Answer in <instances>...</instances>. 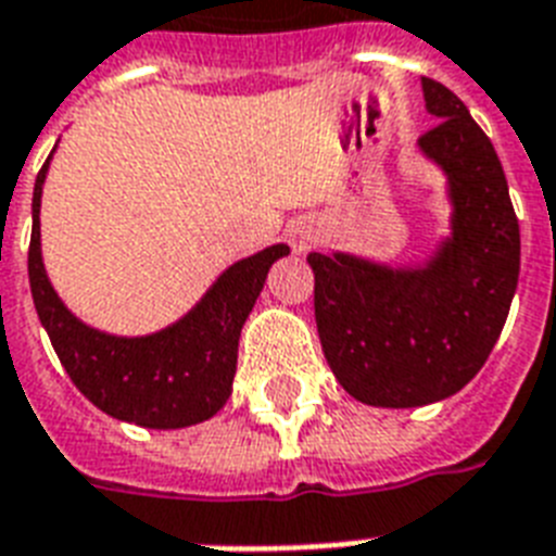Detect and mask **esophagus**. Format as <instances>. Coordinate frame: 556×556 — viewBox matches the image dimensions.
<instances>
[{
  "mask_svg": "<svg viewBox=\"0 0 556 556\" xmlns=\"http://www.w3.org/2000/svg\"><path fill=\"white\" fill-rule=\"evenodd\" d=\"M288 242H291L294 253H305L314 242H317V230H314L312 225H303V222H300V225H291V230H288Z\"/></svg>",
  "mask_w": 556,
  "mask_h": 556,
  "instance_id": "obj_1",
  "label": "esophagus"
}]
</instances>
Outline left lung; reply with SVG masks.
Listing matches in <instances>:
<instances>
[{
	"mask_svg": "<svg viewBox=\"0 0 556 556\" xmlns=\"http://www.w3.org/2000/svg\"><path fill=\"white\" fill-rule=\"evenodd\" d=\"M439 124L418 152L444 176L447 233L418 262L308 253L323 355L369 406L444 401L479 375L508 320L519 279V222L491 138L441 83L421 77Z\"/></svg>",
	"mask_w": 556,
	"mask_h": 556,
	"instance_id": "8db88e82",
	"label": "left lung"
}]
</instances>
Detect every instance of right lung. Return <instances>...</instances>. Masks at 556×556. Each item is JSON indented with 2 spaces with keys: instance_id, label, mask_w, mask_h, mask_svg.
Returning <instances> with one entry per match:
<instances>
[{
  "instance_id": "right-lung-1",
  "label": "right lung",
  "mask_w": 556,
  "mask_h": 556,
  "mask_svg": "<svg viewBox=\"0 0 556 556\" xmlns=\"http://www.w3.org/2000/svg\"><path fill=\"white\" fill-rule=\"evenodd\" d=\"M51 155L39 169L30 201L28 279L39 323L68 378L98 409L135 427L181 430L213 418L233 389L244 320L262 294L270 265L291 248L270 244L227 265L199 303L164 329L150 334L94 329L60 300L42 262L39 207Z\"/></svg>"
}]
</instances>
